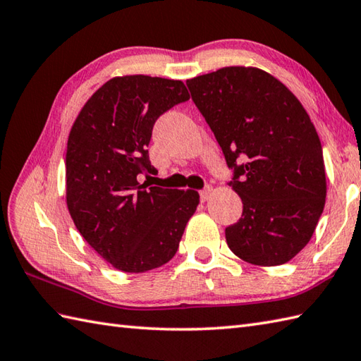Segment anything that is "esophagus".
Listing matches in <instances>:
<instances>
[{
	"instance_id": "1",
	"label": "esophagus",
	"mask_w": 361,
	"mask_h": 361,
	"mask_svg": "<svg viewBox=\"0 0 361 361\" xmlns=\"http://www.w3.org/2000/svg\"><path fill=\"white\" fill-rule=\"evenodd\" d=\"M210 195H212V187H205V188H202L201 191H199V196H201V201L202 202L208 201V197H210Z\"/></svg>"
}]
</instances>
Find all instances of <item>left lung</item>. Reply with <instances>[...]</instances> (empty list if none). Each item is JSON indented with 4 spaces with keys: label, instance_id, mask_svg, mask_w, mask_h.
Wrapping results in <instances>:
<instances>
[{
    "label": "left lung",
    "instance_id": "8db88e82",
    "mask_svg": "<svg viewBox=\"0 0 361 361\" xmlns=\"http://www.w3.org/2000/svg\"><path fill=\"white\" fill-rule=\"evenodd\" d=\"M231 170L243 216L226 228L239 258L279 266L314 235L326 199L323 148L298 99L267 72L231 66L187 82Z\"/></svg>",
    "mask_w": 361,
    "mask_h": 361
}]
</instances>
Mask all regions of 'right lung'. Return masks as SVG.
I'll return each instance as SVG.
<instances>
[{
    "instance_id": "1",
    "label": "right lung",
    "mask_w": 361,
    "mask_h": 361,
    "mask_svg": "<svg viewBox=\"0 0 361 361\" xmlns=\"http://www.w3.org/2000/svg\"><path fill=\"white\" fill-rule=\"evenodd\" d=\"M190 99L179 80L111 78L72 126L66 151V201L77 230L111 266L142 274L176 255L197 191L148 187V145L156 120Z\"/></svg>"
}]
</instances>
